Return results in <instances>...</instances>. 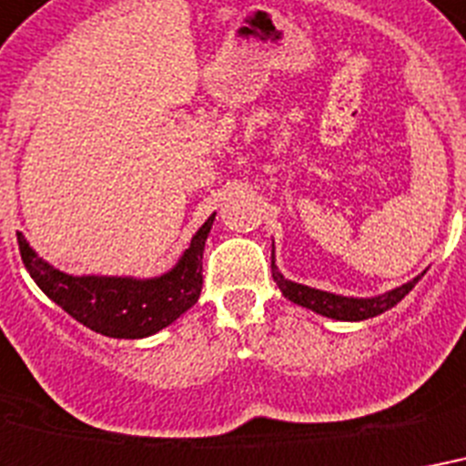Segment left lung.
Masks as SVG:
<instances>
[{
    "label": "left lung",
    "instance_id": "obj_1",
    "mask_svg": "<svg viewBox=\"0 0 466 466\" xmlns=\"http://www.w3.org/2000/svg\"><path fill=\"white\" fill-rule=\"evenodd\" d=\"M423 274H418L410 282L401 284V287H396V289L387 291V294H380V297H340V294H333V291L313 289V287H306V284L284 279V274L279 272V267L274 265L272 245V277L274 282H277V287H279V291L284 294V299H289L294 304L304 306L309 311L320 313V316H326V319L333 320H367L374 319V316H380V313L389 311V309H394V306L416 287L418 279H420Z\"/></svg>",
    "mask_w": 466,
    "mask_h": 466
}]
</instances>
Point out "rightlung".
I'll list each match as a JSON object with an SVG mask.
<instances>
[{
  "mask_svg": "<svg viewBox=\"0 0 466 466\" xmlns=\"http://www.w3.org/2000/svg\"><path fill=\"white\" fill-rule=\"evenodd\" d=\"M216 214L194 233L189 248L177 259V265L160 277H104V274L60 272L38 258L24 233L19 238L21 259L31 279L63 311L95 333L106 338L138 340L155 335L189 311L201 294V259L204 245L211 233Z\"/></svg>",
  "mask_w": 466,
  "mask_h": 466,
  "instance_id": "right-lung-1",
  "label": "right lung"
}]
</instances>
